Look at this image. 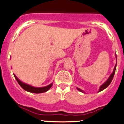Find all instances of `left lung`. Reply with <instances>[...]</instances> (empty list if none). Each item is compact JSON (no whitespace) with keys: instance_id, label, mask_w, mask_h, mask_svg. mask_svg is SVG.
<instances>
[{"instance_id":"left-lung-1","label":"left lung","mask_w":124,"mask_h":124,"mask_svg":"<svg viewBox=\"0 0 124 124\" xmlns=\"http://www.w3.org/2000/svg\"><path fill=\"white\" fill-rule=\"evenodd\" d=\"M116 59H117V58H116ZM116 68V64L115 67V68H114V70H113V72H112V74L110 75V77H109V78H108V79H107V80L106 81V82H105V83H104V84L102 85H101V86H100V90H99V91H98V92H100V91H102V90H103V89H106V87H107V86H108V85H109L110 84V83H111V82H112V80H113V77H114L115 73ZM77 89H78V91H80V92H83V91H82V90L80 89L77 88Z\"/></svg>"}]
</instances>
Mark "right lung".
I'll list each match as a JSON object with an SVG mask.
<instances>
[{
    "mask_svg": "<svg viewBox=\"0 0 124 124\" xmlns=\"http://www.w3.org/2000/svg\"><path fill=\"white\" fill-rule=\"evenodd\" d=\"M14 77L16 78V80L17 81V82L18 83V84L20 85V86L24 89L25 91H28V92H32V93H43V92H46L48 90H49L51 88L52 85H53V83H51L49 85L46 86V87H33L32 86H30L29 85L25 84V83H23V82H21L20 80H18L17 78V77H16L14 75Z\"/></svg>",
    "mask_w": 124,
    "mask_h": 124,
    "instance_id": "add662e5",
    "label": "right lung"
}]
</instances>
